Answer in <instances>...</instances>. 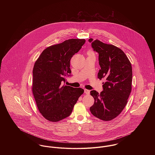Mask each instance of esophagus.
<instances>
[{
  "label": "esophagus",
  "mask_w": 155,
  "mask_h": 155,
  "mask_svg": "<svg viewBox=\"0 0 155 155\" xmlns=\"http://www.w3.org/2000/svg\"><path fill=\"white\" fill-rule=\"evenodd\" d=\"M85 93L87 95H88L90 93V91L88 89H85Z\"/></svg>",
  "instance_id": "1"
}]
</instances>
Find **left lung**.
I'll return each mask as SVG.
<instances>
[{
    "label": "left lung",
    "instance_id": "1",
    "mask_svg": "<svg viewBox=\"0 0 155 155\" xmlns=\"http://www.w3.org/2000/svg\"><path fill=\"white\" fill-rule=\"evenodd\" d=\"M88 41L98 54L101 68L98 78L105 80L100 94L95 90L90 92L94 98L90 111L96 117L109 121L117 117L127 105L131 91L132 66L125 54L119 48L97 39H89Z\"/></svg>",
    "mask_w": 155,
    "mask_h": 155
}]
</instances>
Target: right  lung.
I'll use <instances>...</instances> for the list:
<instances>
[{"mask_svg":"<svg viewBox=\"0 0 155 155\" xmlns=\"http://www.w3.org/2000/svg\"><path fill=\"white\" fill-rule=\"evenodd\" d=\"M85 42L71 39L46 48L35 62L33 70L32 91L42 115L51 122L69 116L84 90L67 86L70 61Z\"/></svg>","mask_w":155,"mask_h":155,"instance_id":"obj_1","label":"right lung"}]
</instances>
